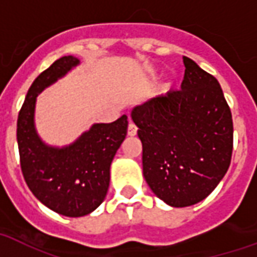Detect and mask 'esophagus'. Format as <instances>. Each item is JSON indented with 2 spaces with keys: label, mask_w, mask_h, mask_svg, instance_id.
Returning a JSON list of instances; mask_svg holds the SVG:
<instances>
[{
  "label": "esophagus",
  "mask_w": 257,
  "mask_h": 257,
  "mask_svg": "<svg viewBox=\"0 0 257 257\" xmlns=\"http://www.w3.org/2000/svg\"><path fill=\"white\" fill-rule=\"evenodd\" d=\"M137 131H138V127L135 126L134 123L130 122L128 123V128H127V134L130 135V137H134L137 135Z\"/></svg>",
  "instance_id": "obj_1"
}]
</instances>
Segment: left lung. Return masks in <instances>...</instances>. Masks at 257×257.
<instances>
[{"mask_svg":"<svg viewBox=\"0 0 257 257\" xmlns=\"http://www.w3.org/2000/svg\"><path fill=\"white\" fill-rule=\"evenodd\" d=\"M181 89L135 106L143 176L158 198L184 208L209 196L225 176L233 122L220 83L184 56Z\"/></svg>","mask_w":257,"mask_h":257,"instance_id":"left-lung-1","label":"left lung"}]
</instances>
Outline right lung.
Masks as SVG:
<instances>
[{
	"mask_svg": "<svg viewBox=\"0 0 257 257\" xmlns=\"http://www.w3.org/2000/svg\"><path fill=\"white\" fill-rule=\"evenodd\" d=\"M79 59L63 56L36 77L17 119L20 162L28 188L47 208L67 217L96 209L110 186V166L127 134L126 115L112 123H95L69 146L52 147L35 127L36 97L73 67Z\"/></svg>",
	"mask_w": 257,
	"mask_h": 257,
	"instance_id": "1",
	"label": "right lung"
}]
</instances>
